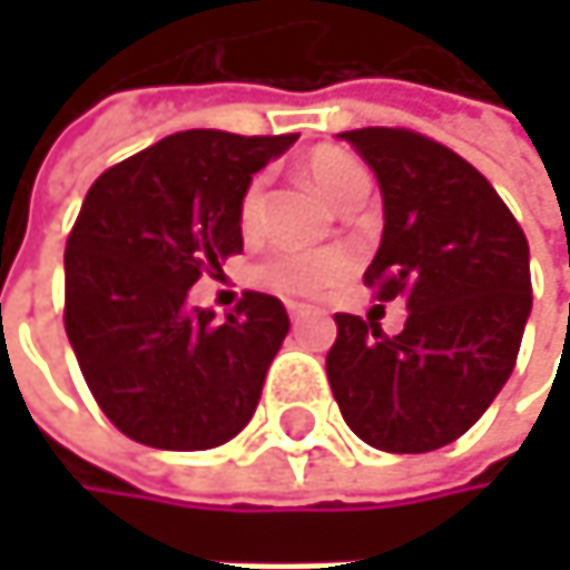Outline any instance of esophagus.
Segmentation results:
<instances>
[{
	"label": "esophagus",
	"mask_w": 570,
	"mask_h": 570,
	"mask_svg": "<svg viewBox=\"0 0 570 570\" xmlns=\"http://www.w3.org/2000/svg\"><path fill=\"white\" fill-rule=\"evenodd\" d=\"M306 316H309L306 306H289V320H293V323H299V320H306Z\"/></svg>",
	"instance_id": "1"
}]
</instances>
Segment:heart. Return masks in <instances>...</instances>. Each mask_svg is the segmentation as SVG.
Masks as SVG:
<instances>
[{
	"label": "heart",
	"instance_id": "1",
	"mask_svg": "<svg viewBox=\"0 0 570 570\" xmlns=\"http://www.w3.org/2000/svg\"><path fill=\"white\" fill-rule=\"evenodd\" d=\"M306 180L320 190V197L326 204H333L336 210L363 200L370 194V174L366 168L336 148H320L303 161ZM264 204H267V190L264 180H250L244 197H240V227L244 234L261 230L264 224ZM350 274V257L343 250H296L284 247L274 250L267 261L257 264L254 281L281 296H316L333 284H340Z\"/></svg>",
	"mask_w": 570,
	"mask_h": 570
}]
</instances>
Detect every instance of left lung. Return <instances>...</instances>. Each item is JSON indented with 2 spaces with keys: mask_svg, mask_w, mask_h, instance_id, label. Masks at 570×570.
I'll use <instances>...</instances> for the list:
<instances>
[{
  "mask_svg": "<svg viewBox=\"0 0 570 570\" xmlns=\"http://www.w3.org/2000/svg\"><path fill=\"white\" fill-rule=\"evenodd\" d=\"M383 194L363 281L405 299V326L336 313L326 376L346 425L383 452H432L469 432L509 383L531 313L528 240L495 187L405 128L343 131Z\"/></svg>",
  "mask_w": 570,
  "mask_h": 570,
  "instance_id": "obj_1",
  "label": "left lung"
}]
</instances>
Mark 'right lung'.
Returning <instances> with one entry per match:
<instances>
[{"mask_svg": "<svg viewBox=\"0 0 570 570\" xmlns=\"http://www.w3.org/2000/svg\"><path fill=\"white\" fill-rule=\"evenodd\" d=\"M293 141L177 131L85 194L65 244V333L91 396L128 439L197 452L250 422L289 330L284 303L247 289L217 323L187 289L244 250L240 197Z\"/></svg>", "mask_w": 570, "mask_h": 570, "instance_id": "obj_1", "label": "right lung"}]
</instances>
